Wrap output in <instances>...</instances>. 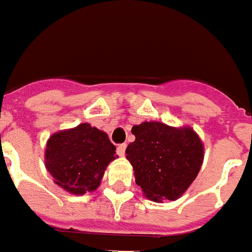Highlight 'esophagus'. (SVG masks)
Returning <instances> with one entry per match:
<instances>
[{"label":"esophagus","instance_id":"1","mask_svg":"<svg viewBox=\"0 0 252 252\" xmlns=\"http://www.w3.org/2000/svg\"><path fill=\"white\" fill-rule=\"evenodd\" d=\"M126 144H122L118 146L116 151H118V155H119V157H124V154H126Z\"/></svg>","mask_w":252,"mask_h":252}]
</instances>
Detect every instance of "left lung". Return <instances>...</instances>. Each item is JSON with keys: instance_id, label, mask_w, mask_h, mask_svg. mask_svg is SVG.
<instances>
[{"instance_id": "left-lung-1", "label": "left lung", "mask_w": 252, "mask_h": 252, "mask_svg": "<svg viewBox=\"0 0 252 252\" xmlns=\"http://www.w3.org/2000/svg\"><path fill=\"white\" fill-rule=\"evenodd\" d=\"M136 140L128 145L126 159L136 184L153 202L179 199L198 176L204 146L189 126H171L159 122L133 126Z\"/></svg>"}]
</instances>
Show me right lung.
Here are the masks:
<instances>
[{
	"label": "right lung",
	"mask_w": 252,
	"mask_h": 252,
	"mask_svg": "<svg viewBox=\"0 0 252 252\" xmlns=\"http://www.w3.org/2000/svg\"><path fill=\"white\" fill-rule=\"evenodd\" d=\"M115 150L107 133L81 123L49 137L45 167L59 188L84 195L98 189L107 165L118 158Z\"/></svg>",
	"instance_id": "right-lung-1"
}]
</instances>
